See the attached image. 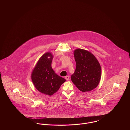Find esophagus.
<instances>
[{"instance_id": "34e87169", "label": "esophagus", "mask_w": 130, "mask_h": 130, "mask_svg": "<svg viewBox=\"0 0 130 130\" xmlns=\"http://www.w3.org/2000/svg\"><path fill=\"white\" fill-rule=\"evenodd\" d=\"M69 77H70L69 76H66L65 77V78L67 80H68L69 79Z\"/></svg>"}]
</instances>
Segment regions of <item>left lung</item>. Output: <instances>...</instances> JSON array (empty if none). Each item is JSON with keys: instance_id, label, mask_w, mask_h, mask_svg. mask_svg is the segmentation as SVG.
<instances>
[{"instance_id": "1", "label": "left lung", "mask_w": 130, "mask_h": 130, "mask_svg": "<svg viewBox=\"0 0 130 130\" xmlns=\"http://www.w3.org/2000/svg\"><path fill=\"white\" fill-rule=\"evenodd\" d=\"M74 55L76 65L71 80L81 92H90L99 84L101 76L100 65L95 56L86 50L76 49Z\"/></svg>"}]
</instances>
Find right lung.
<instances>
[{
    "label": "right lung",
    "mask_w": 130,
    "mask_h": 130,
    "mask_svg": "<svg viewBox=\"0 0 130 130\" xmlns=\"http://www.w3.org/2000/svg\"><path fill=\"white\" fill-rule=\"evenodd\" d=\"M53 56L49 52L45 53L39 59L31 74V80L37 91L50 96L56 93L66 81L52 67Z\"/></svg>",
    "instance_id": "obj_1"
}]
</instances>
